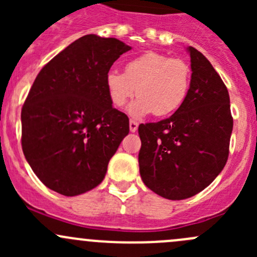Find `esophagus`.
<instances>
[{
  "mask_svg": "<svg viewBox=\"0 0 257 257\" xmlns=\"http://www.w3.org/2000/svg\"><path fill=\"white\" fill-rule=\"evenodd\" d=\"M137 129H138V123H137L136 120L129 121V131H131L132 133H134V132H137Z\"/></svg>",
  "mask_w": 257,
  "mask_h": 257,
  "instance_id": "1",
  "label": "esophagus"
}]
</instances>
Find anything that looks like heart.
Masks as SVG:
<instances>
[{"instance_id": "heart-1", "label": "heart", "mask_w": 257, "mask_h": 257, "mask_svg": "<svg viewBox=\"0 0 257 257\" xmlns=\"http://www.w3.org/2000/svg\"><path fill=\"white\" fill-rule=\"evenodd\" d=\"M190 80V67L185 61L147 52L131 59L124 73L108 72L105 88L110 103L116 108H123L134 95H139L128 109L134 118L150 113L164 116L174 113L185 102Z\"/></svg>"}]
</instances>
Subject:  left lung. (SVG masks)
<instances>
[{
  "label": "left lung",
  "mask_w": 257,
  "mask_h": 257,
  "mask_svg": "<svg viewBox=\"0 0 257 257\" xmlns=\"http://www.w3.org/2000/svg\"><path fill=\"white\" fill-rule=\"evenodd\" d=\"M186 49L193 73L185 102L169 118L138 128L142 180L169 200L191 198L214 181L226 164L232 132L227 88L201 52Z\"/></svg>",
  "instance_id": "obj_1"
}]
</instances>
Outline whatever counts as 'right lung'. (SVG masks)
<instances>
[{
	"label": "right lung",
	"instance_id": "add662e5",
	"mask_svg": "<svg viewBox=\"0 0 257 257\" xmlns=\"http://www.w3.org/2000/svg\"><path fill=\"white\" fill-rule=\"evenodd\" d=\"M116 38L87 35L41 69L21 112L22 149L38 179L66 196L87 193L129 133V119L113 108L105 76L131 51Z\"/></svg>",
	"mask_w": 257,
	"mask_h": 257
}]
</instances>
